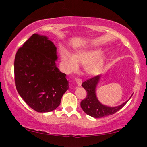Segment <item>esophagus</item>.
<instances>
[{"label": "esophagus", "instance_id": "34e87169", "mask_svg": "<svg viewBox=\"0 0 147 147\" xmlns=\"http://www.w3.org/2000/svg\"><path fill=\"white\" fill-rule=\"evenodd\" d=\"M75 82L78 86H81V85H82V80L80 79H75Z\"/></svg>", "mask_w": 147, "mask_h": 147}]
</instances>
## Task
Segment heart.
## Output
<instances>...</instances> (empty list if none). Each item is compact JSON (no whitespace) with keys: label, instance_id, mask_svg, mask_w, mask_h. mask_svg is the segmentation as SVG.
<instances>
[{"label":"heart","instance_id":"b5f03b06","mask_svg":"<svg viewBox=\"0 0 147 147\" xmlns=\"http://www.w3.org/2000/svg\"><path fill=\"white\" fill-rule=\"evenodd\" d=\"M61 58L65 69L75 71L79 64L84 65V70L89 75H95L101 71L106 59L105 53L98 46H90L75 50L73 55L66 50H62Z\"/></svg>","mask_w":147,"mask_h":147}]
</instances>
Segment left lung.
<instances>
[{
  "mask_svg": "<svg viewBox=\"0 0 147 147\" xmlns=\"http://www.w3.org/2000/svg\"><path fill=\"white\" fill-rule=\"evenodd\" d=\"M101 76L97 75L83 82L82 84L84 88L86 90L87 96L81 102V107L87 115L95 118H100L115 113L127 103L126 101L123 104L117 106H109L103 104L97 99L96 95V88L100 81Z\"/></svg>",
  "mask_w": 147,
  "mask_h": 147,
  "instance_id": "1",
  "label": "left lung"
}]
</instances>
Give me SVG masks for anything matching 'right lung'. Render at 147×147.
Segmentation results:
<instances>
[{"label": "right lung", "instance_id": "add662e5", "mask_svg": "<svg viewBox=\"0 0 147 147\" xmlns=\"http://www.w3.org/2000/svg\"><path fill=\"white\" fill-rule=\"evenodd\" d=\"M57 48L48 36L34 34L18 50L15 84L28 106L39 113L55 110L69 88L66 75L57 68Z\"/></svg>", "mask_w": 147, "mask_h": 147}]
</instances>
